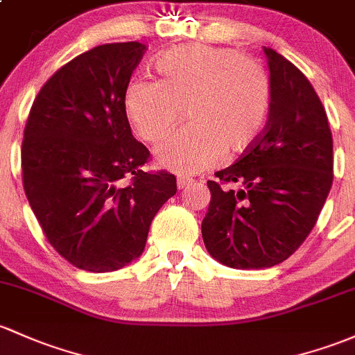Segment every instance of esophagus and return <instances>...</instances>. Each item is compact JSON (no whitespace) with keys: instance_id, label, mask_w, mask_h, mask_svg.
Returning <instances> with one entry per match:
<instances>
[{"instance_id":"obj_1","label":"esophagus","mask_w":355,"mask_h":355,"mask_svg":"<svg viewBox=\"0 0 355 355\" xmlns=\"http://www.w3.org/2000/svg\"><path fill=\"white\" fill-rule=\"evenodd\" d=\"M191 179H188V178H178V188L179 189H186L188 188L189 184H191Z\"/></svg>"}]
</instances>
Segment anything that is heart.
Instances as JSON below:
<instances>
[{
  "label": "heart",
  "mask_w": 355,
  "mask_h": 355,
  "mask_svg": "<svg viewBox=\"0 0 355 355\" xmlns=\"http://www.w3.org/2000/svg\"><path fill=\"white\" fill-rule=\"evenodd\" d=\"M159 81L135 79L125 89V110L147 142L166 139L186 113L189 123L164 142L157 159L189 176L215 166L227 152L252 148L268 125L272 85L268 71L230 47L191 44L155 59Z\"/></svg>",
  "instance_id": "1"
}]
</instances>
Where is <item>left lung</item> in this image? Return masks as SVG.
<instances>
[{"label":"left lung","mask_w":355,"mask_h":355,"mask_svg":"<svg viewBox=\"0 0 355 355\" xmlns=\"http://www.w3.org/2000/svg\"><path fill=\"white\" fill-rule=\"evenodd\" d=\"M264 52L272 85L268 125L252 148L208 181L201 223L211 257L235 269L272 268L295 254L334 181V140L318 94L295 64Z\"/></svg>","instance_id":"left-lung-1"}]
</instances>
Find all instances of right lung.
Segmentation results:
<instances>
[{
  "label": "right lung",
  "instance_id": "obj_1",
  "mask_svg": "<svg viewBox=\"0 0 355 355\" xmlns=\"http://www.w3.org/2000/svg\"><path fill=\"white\" fill-rule=\"evenodd\" d=\"M140 42L105 44L74 57L42 86L26 118L21 174L49 243L74 268L110 272L135 261L159 208L178 191L167 171H144L125 89Z\"/></svg>",
  "mask_w": 355,
  "mask_h": 355
}]
</instances>
